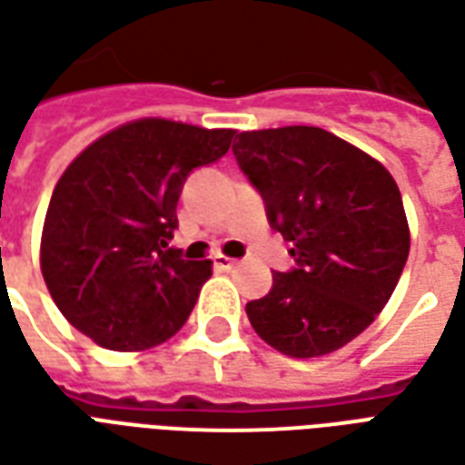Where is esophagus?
<instances>
[{
	"instance_id": "1",
	"label": "esophagus",
	"mask_w": 465,
	"mask_h": 465,
	"mask_svg": "<svg viewBox=\"0 0 465 465\" xmlns=\"http://www.w3.org/2000/svg\"><path fill=\"white\" fill-rule=\"evenodd\" d=\"M236 259H232V256H223V253H216L213 256V266L219 269V272H229V269H233L236 266Z\"/></svg>"
}]
</instances>
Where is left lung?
I'll use <instances>...</instances> for the list:
<instances>
[{
    "instance_id": "obj_1",
    "label": "left lung",
    "mask_w": 465,
    "mask_h": 465,
    "mask_svg": "<svg viewBox=\"0 0 465 465\" xmlns=\"http://www.w3.org/2000/svg\"><path fill=\"white\" fill-rule=\"evenodd\" d=\"M236 162L262 192L296 269L246 303L253 331L292 359H319L366 331L389 303L411 249L389 169L319 126L236 134Z\"/></svg>"
}]
</instances>
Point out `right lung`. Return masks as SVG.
Instances as JSON below:
<instances>
[{
  "mask_svg": "<svg viewBox=\"0 0 465 465\" xmlns=\"http://www.w3.org/2000/svg\"><path fill=\"white\" fill-rule=\"evenodd\" d=\"M233 129L122 124L69 163L46 209L39 266L56 309L112 351L159 346L192 313L212 262L169 249L186 176L229 152Z\"/></svg>",
  "mask_w": 465,
  "mask_h": 465,
  "instance_id": "1",
  "label": "right lung"
}]
</instances>
